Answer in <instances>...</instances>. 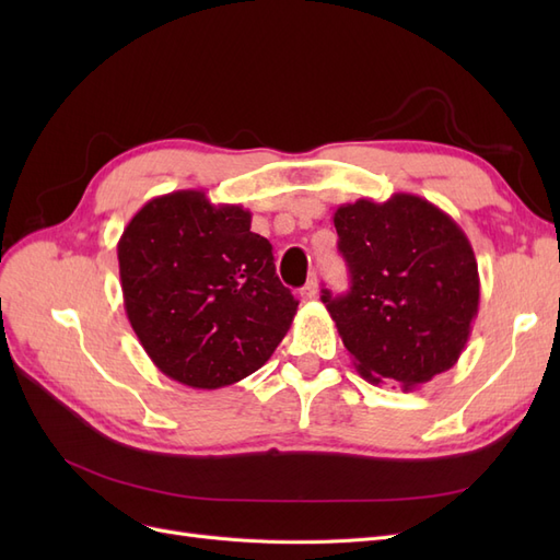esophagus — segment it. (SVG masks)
Wrapping results in <instances>:
<instances>
[{"label":"esophagus","mask_w":560,"mask_h":560,"mask_svg":"<svg viewBox=\"0 0 560 560\" xmlns=\"http://www.w3.org/2000/svg\"><path fill=\"white\" fill-rule=\"evenodd\" d=\"M315 296H317V280H315V278H311L306 284L301 287V299L313 301Z\"/></svg>","instance_id":"obj_1"}]
</instances>
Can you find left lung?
I'll return each instance as SVG.
<instances>
[{"label":"left lung","instance_id":"left-lung-1","mask_svg":"<svg viewBox=\"0 0 560 560\" xmlns=\"http://www.w3.org/2000/svg\"><path fill=\"white\" fill-rule=\"evenodd\" d=\"M350 290L322 301L369 383L413 389L448 371L479 311V268L463 229L413 194L336 208Z\"/></svg>","mask_w":560,"mask_h":560}]
</instances>
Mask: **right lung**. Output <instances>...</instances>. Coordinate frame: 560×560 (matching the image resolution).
Returning a JSON list of instances; mask_svg holds the SVG:
<instances>
[{
  "instance_id": "1",
  "label": "right lung",
  "mask_w": 560,
  "mask_h": 560,
  "mask_svg": "<svg viewBox=\"0 0 560 560\" xmlns=\"http://www.w3.org/2000/svg\"><path fill=\"white\" fill-rule=\"evenodd\" d=\"M241 206L206 191L151 198L118 241L124 306L167 378L217 389L247 378L276 352L299 301L276 276L273 247Z\"/></svg>"
}]
</instances>
